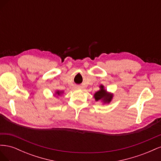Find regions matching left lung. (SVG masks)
<instances>
[{
  "instance_id": "1",
  "label": "left lung",
  "mask_w": 161,
  "mask_h": 161,
  "mask_svg": "<svg viewBox=\"0 0 161 161\" xmlns=\"http://www.w3.org/2000/svg\"><path fill=\"white\" fill-rule=\"evenodd\" d=\"M96 101H102L104 103H109L113 99V94H111L104 89L103 85H100V90L97 91L94 95Z\"/></svg>"
}]
</instances>
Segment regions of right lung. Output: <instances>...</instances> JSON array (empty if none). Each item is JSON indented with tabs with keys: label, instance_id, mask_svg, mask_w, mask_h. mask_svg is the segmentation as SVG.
Here are the masks:
<instances>
[{
	"label": "right lung",
	"instance_id": "add662e5",
	"mask_svg": "<svg viewBox=\"0 0 161 161\" xmlns=\"http://www.w3.org/2000/svg\"><path fill=\"white\" fill-rule=\"evenodd\" d=\"M63 92H62V91H57L56 92V95H57L58 96V95H60Z\"/></svg>",
	"mask_w": 161,
	"mask_h": 161
}]
</instances>
